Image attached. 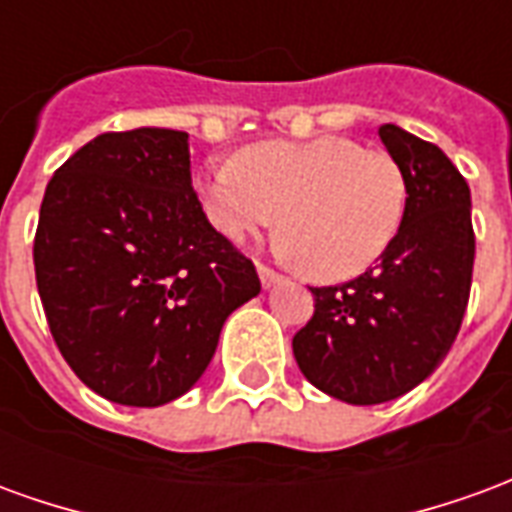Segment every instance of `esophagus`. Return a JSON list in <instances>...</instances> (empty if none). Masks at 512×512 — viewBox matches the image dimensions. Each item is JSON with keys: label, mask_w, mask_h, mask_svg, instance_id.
<instances>
[{"label": "esophagus", "mask_w": 512, "mask_h": 512, "mask_svg": "<svg viewBox=\"0 0 512 512\" xmlns=\"http://www.w3.org/2000/svg\"><path fill=\"white\" fill-rule=\"evenodd\" d=\"M257 274H260V282H263V288H271V285H277L282 274H277L274 268L266 266V263H257Z\"/></svg>", "instance_id": "1"}]
</instances>
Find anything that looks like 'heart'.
Masks as SVG:
<instances>
[{"label":"heart","instance_id":"heart-1","mask_svg":"<svg viewBox=\"0 0 512 512\" xmlns=\"http://www.w3.org/2000/svg\"><path fill=\"white\" fill-rule=\"evenodd\" d=\"M200 194L213 227L233 241L282 216L285 255L326 279L373 266L406 213L395 158L337 134L257 142L235 161H213L200 175Z\"/></svg>","mask_w":512,"mask_h":512}]
</instances>
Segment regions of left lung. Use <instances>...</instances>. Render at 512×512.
I'll return each mask as SVG.
<instances>
[{
  "instance_id": "1",
  "label": "left lung",
  "mask_w": 512,
  "mask_h": 512,
  "mask_svg": "<svg viewBox=\"0 0 512 512\" xmlns=\"http://www.w3.org/2000/svg\"><path fill=\"white\" fill-rule=\"evenodd\" d=\"M378 136L406 180L403 224L365 274L310 288L315 312L293 337L304 378L354 406L422 384L455 343L472 290L469 183L425 139L392 123Z\"/></svg>"
}]
</instances>
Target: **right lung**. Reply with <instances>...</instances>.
Segmentation results:
<instances>
[{
	"instance_id": "add662e5",
	"label": "right lung",
	"mask_w": 512,
	"mask_h": 512,
	"mask_svg": "<svg viewBox=\"0 0 512 512\" xmlns=\"http://www.w3.org/2000/svg\"><path fill=\"white\" fill-rule=\"evenodd\" d=\"M35 279L76 376L120 406H164L211 365L227 315L260 293L191 186L189 134L109 131L46 186Z\"/></svg>"
}]
</instances>
